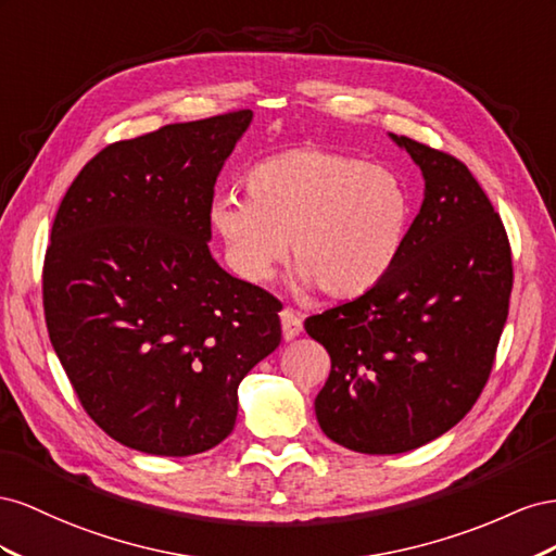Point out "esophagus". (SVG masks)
<instances>
[{"mask_svg":"<svg viewBox=\"0 0 556 556\" xmlns=\"http://www.w3.org/2000/svg\"><path fill=\"white\" fill-rule=\"evenodd\" d=\"M281 332L283 340H295L300 332H303V314H298L293 309H283L281 312Z\"/></svg>","mask_w":556,"mask_h":556,"instance_id":"obj_1","label":"esophagus"}]
</instances>
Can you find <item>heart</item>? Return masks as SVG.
I'll return each instance as SVG.
<instances>
[{"instance_id": "heart-1", "label": "heart", "mask_w": 556, "mask_h": 556, "mask_svg": "<svg viewBox=\"0 0 556 556\" xmlns=\"http://www.w3.org/2000/svg\"><path fill=\"white\" fill-rule=\"evenodd\" d=\"M247 198L220 195L210 224L242 279L265 283L287 256L298 281L330 298L372 289L395 263L409 195L387 167L340 151L303 147L269 155L244 177Z\"/></svg>"}]
</instances>
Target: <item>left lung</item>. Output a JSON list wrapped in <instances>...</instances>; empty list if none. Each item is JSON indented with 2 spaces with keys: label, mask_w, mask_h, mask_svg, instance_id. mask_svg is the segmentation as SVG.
<instances>
[{
  "label": "left lung",
  "mask_w": 556,
  "mask_h": 556,
  "mask_svg": "<svg viewBox=\"0 0 556 556\" xmlns=\"http://www.w3.org/2000/svg\"><path fill=\"white\" fill-rule=\"evenodd\" d=\"M389 137L421 169V210L372 289L305 321L330 354L316 421L361 454L417 450L468 415L494 366L513 291L505 228L470 169Z\"/></svg>",
  "instance_id": "1"
}]
</instances>
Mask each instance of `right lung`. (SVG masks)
<instances>
[{
  "label": "right lung",
  "instance_id": "right-lung-1",
  "mask_svg": "<svg viewBox=\"0 0 556 556\" xmlns=\"http://www.w3.org/2000/svg\"><path fill=\"white\" fill-rule=\"evenodd\" d=\"M251 121L244 109L116 141L60 202L43 263L49 338L90 419L130 450L216 447L237 387L281 342L277 300L207 244L214 184Z\"/></svg>",
  "mask_w": 556,
  "mask_h": 556
}]
</instances>
